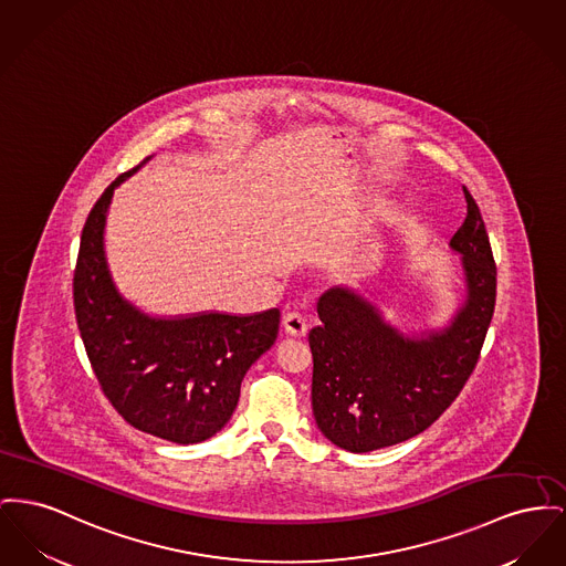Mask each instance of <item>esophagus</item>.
<instances>
[{"label":"esophagus","mask_w":566,"mask_h":566,"mask_svg":"<svg viewBox=\"0 0 566 566\" xmlns=\"http://www.w3.org/2000/svg\"><path fill=\"white\" fill-rule=\"evenodd\" d=\"M282 325H284V332L295 337H303L307 333V321L301 316L300 312H289L282 318Z\"/></svg>","instance_id":"esophagus-1"}]
</instances>
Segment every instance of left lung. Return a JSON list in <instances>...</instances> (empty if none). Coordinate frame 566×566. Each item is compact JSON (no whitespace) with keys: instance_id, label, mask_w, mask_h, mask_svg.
I'll list each match as a JSON object with an SVG mask.
<instances>
[{"instance_id":"1","label":"left lung","mask_w":566,"mask_h":566,"mask_svg":"<svg viewBox=\"0 0 566 566\" xmlns=\"http://www.w3.org/2000/svg\"><path fill=\"white\" fill-rule=\"evenodd\" d=\"M464 197V224L449 245L462 254L465 300L447 327L403 335L346 286L318 300L321 325L310 332L312 410L339 449L367 453L428 430L479 361L496 305V263L465 186Z\"/></svg>"}]
</instances>
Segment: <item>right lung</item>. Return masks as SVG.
Returning <instances> with one entry per match:
<instances>
[{
	"label": "right lung",
	"instance_id": "right-lung-1",
	"mask_svg": "<svg viewBox=\"0 0 566 566\" xmlns=\"http://www.w3.org/2000/svg\"><path fill=\"white\" fill-rule=\"evenodd\" d=\"M147 160L119 175L87 216L74 269V314L113 408L140 432L195 444L229 423L245 371L277 337L280 310L156 318L119 295L104 256L106 211L115 188Z\"/></svg>",
	"mask_w": 566,
	"mask_h": 566
}]
</instances>
